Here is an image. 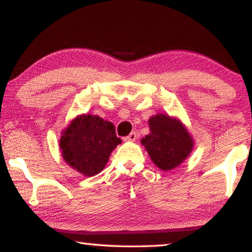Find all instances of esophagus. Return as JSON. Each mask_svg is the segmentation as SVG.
<instances>
[{"instance_id": "obj_1", "label": "esophagus", "mask_w": 252, "mask_h": 252, "mask_svg": "<svg viewBox=\"0 0 252 252\" xmlns=\"http://www.w3.org/2000/svg\"><path fill=\"white\" fill-rule=\"evenodd\" d=\"M136 138H137V135H136L135 131H131V133L127 136V137H125V141L127 142H135Z\"/></svg>"}]
</instances>
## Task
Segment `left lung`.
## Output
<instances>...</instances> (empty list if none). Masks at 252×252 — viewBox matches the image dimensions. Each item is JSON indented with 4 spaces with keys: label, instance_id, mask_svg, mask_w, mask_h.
<instances>
[{
    "label": "left lung",
    "instance_id": "8db88e82",
    "mask_svg": "<svg viewBox=\"0 0 252 252\" xmlns=\"http://www.w3.org/2000/svg\"><path fill=\"white\" fill-rule=\"evenodd\" d=\"M150 134L142 138L148 155L162 171L180 166L194 147V141L179 118L156 114L148 119Z\"/></svg>",
    "mask_w": 252,
    "mask_h": 252
}]
</instances>
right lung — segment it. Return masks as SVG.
<instances>
[{
	"label": "right lung",
	"instance_id": "add662e5",
	"mask_svg": "<svg viewBox=\"0 0 252 252\" xmlns=\"http://www.w3.org/2000/svg\"><path fill=\"white\" fill-rule=\"evenodd\" d=\"M121 143L113 123L82 114L63 129L59 146L69 166L82 175L94 176L104 170L111 152Z\"/></svg>",
	"mask_w": 252,
	"mask_h": 252
}]
</instances>
